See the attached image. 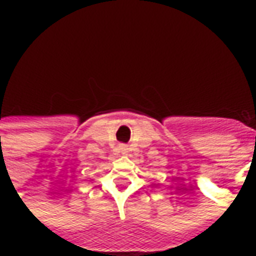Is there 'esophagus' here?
I'll list each match as a JSON object with an SVG mask.
<instances>
[{
	"label": "esophagus",
	"instance_id": "obj_1",
	"mask_svg": "<svg viewBox=\"0 0 256 256\" xmlns=\"http://www.w3.org/2000/svg\"><path fill=\"white\" fill-rule=\"evenodd\" d=\"M120 152L124 154V152H128V144H120Z\"/></svg>",
	"mask_w": 256,
	"mask_h": 256
}]
</instances>
